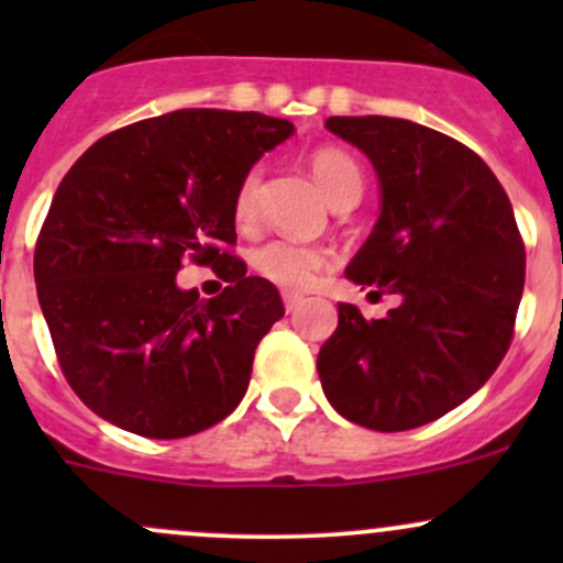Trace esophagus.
Here are the masks:
<instances>
[{
  "instance_id": "obj_1",
  "label": "esophagus",
  "mask_w": 563,
  "mask_h": 563,
  "mask_svg": "<svg viewBox=\"0 0 563 563\" xmlns=\"http://www.w3.org/2000/svg\"><path fill=\"white\" fill-rule=\"evenodd\" d=\"M283 305H286V310H288V313H294V310H297L299 305H302V297H299V294H291V291H286V294H283Z\"/></svg>"
}]
</instances>
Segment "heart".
Returning a JSON list of instances; mask_svg holds the SVG:
<instances>
[{
	"instance_id": "obj_1",
	"label": "heart",
	"mask_w": 563,
	"mask_h": 563,
	"mask_svg": "<svg viewBox=\"0 0 563 563\" xmlns=\"http://www.w3.org/2000/svg\"><path fill=\"white\" fill-rule=\"evenodd\" d=\"M310 172H313L332 207H338L351 196H362L360 166H356L349 152L338 150V146L316 150L310 155ZM258 168H250L236 185L231 209H234V220L240 225H250L258 214ZM250 264L264 280L288 288V291H305L332 264V258H329L327 250L318 245H305V242L294 240H269L250 253Z\"/></svg>"
}]
</instances>
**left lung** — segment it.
I'll return each instance as SVG.
<instances>
[{
    "mask_svg": "<svg viewBox=\"0 0 563 563\" xmlns=\"http://www.w3.org/2000/svg\"><path fill=\"white\" fill-rule=\"evenodd\" d=\"M327 128L360 146L382 179V218L345 277L400 305L365 321L340 302L318 378L354 424L419 428L501 365L523 297V236L496 174L450 135L391 117H329Z\"/></svg>",
    "mask_w": 563,
    "mask_h": 563,
    "instance_id": "1",
    "label": "left lung"
}]
</instances>
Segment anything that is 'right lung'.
<instances>
[{"mask_svg": "<svg viewBox=\"0 0 563 563\" xmlns=\"http://www.w3.org/2000/svg\"><path fill=\"white\" fill-rule=\"evenodd\" d=\"M291 133L264 113L179 108L103 135L59 181L35 245L37 299L67 384L106 422L185 439L240 406L286 308L231 253V203ZM187 257L227 280L218 298L175 286Z\"/></svg>", "mask_w": 563, "mask_h": 563, "instance_id": "1", "label": "right lung"}]
</instances>
